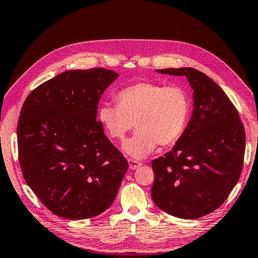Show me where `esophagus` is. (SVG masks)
<instances>
[{
  "mask_svg": "<svg viewBox=\"0 0 258 258\" xmlns=\"http://www.w3.org/2000/svg\"><path fill=\"white\" fill-rule=\"evenodd\" d=\"M128 163H129V168L131 170H136L137 168L141 165V163L139 161H137V160H134V159H128Z\"/></svg>",
  "mask_w": 258,
  "mask_h": 258,
  "instance_id": "1",
  "label": "esophagus"
}]
</instances>
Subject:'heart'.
<instances>
[{
	"mask_svg": "<svg viewBox=\"0 0 258 258\" xmlns=\"http://www.w3.org/2000/svg\"><path fill=\"white\" fill-rule=\"evenodd\" d=\"M117 105L104 104L98 118L111 138L122 141L129 131L138 129L123 145L129 156L142 159L157 145L170 146L185 129L190 98L181 86L139 82L117 94Z\"/></svg>",
	"mask_w": 258,
	"mask_h": 258,
	"instance_id": "b5f03b06",
	"label": "heart"
}]
</instances>
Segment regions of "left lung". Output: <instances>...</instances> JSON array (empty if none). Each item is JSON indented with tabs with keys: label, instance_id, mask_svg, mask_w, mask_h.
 Here are the masks:
<instances>
[{
	"label": "left lung",
	"instance_id": "obj_1",
	"mask_svg": "<svg viewBox=\"0 0 258 258\" xmlns=\"http://www.w3.org/2000/svg\"><path fill=\"white\" fill-rule=\"evenodd\" d=\"M158 73L185 76L193 89V112L170 152L154 159L151 198L165 213L199 219L219 209L238 182L245 131L230 98L213 79L194 68Z\"/></svg>",
	"mask_w": 258,
	"mask_h": 258
}]
</instances>
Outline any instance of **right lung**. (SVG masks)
<instances>
[{
  "instance_id": "add662e5",
  "label": "right lung",
  "mask_w": 258,
  "mask_h": 258,
  "mask_svg": "<svg viewBox=\"0 0 258 258\" xmlns=\"http://www.w3.org/2000/svg\"><path fill=\"white\" fill-rule=\"evenodd\" d=\"M118 76L106 68L67 71L39 85L23 104L17 123L23 176L62 219L105 212L128 170L96 121L100 97Z\"/></svg>"
}]
</instances>
